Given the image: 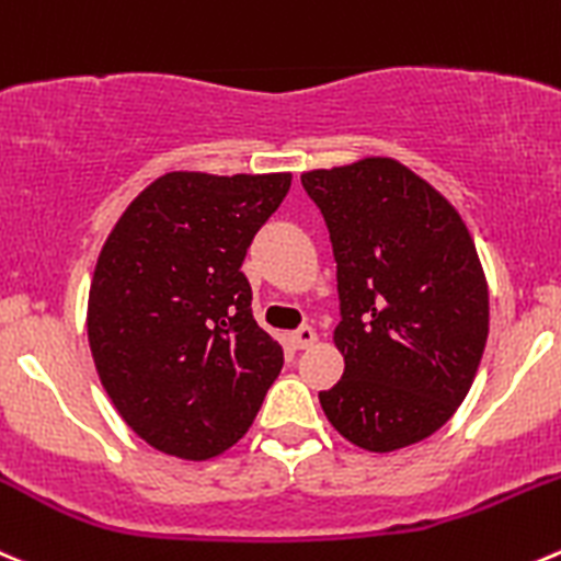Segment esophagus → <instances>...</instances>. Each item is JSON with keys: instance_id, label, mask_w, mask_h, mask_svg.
Masks as SVG:
<instances>
[{"instance_id": "esophagus-1", "label": "esophagus", "mask_w": 561, "mask_h": 561, "mask_svg": "<svg viewBox=\"0 0 561 561\" xmlns=\"http://www.w3.org/2000/svg\"><path fill=\"white\" fill-rule=\"evenodd\" d=\"M314 340H318V334H314L312 325H301V329H296V331H293V334H290L293 347H298V351H304V347H309Z\"/></svg>"}]
</instances>
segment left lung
Returning <instances> with one entry per match:
<instances>
[{
    "label": "left lung",
    "mask_w": 561,
    "mask_h": 561,
    "mask_svg": "<svg viewBox=\"0 0 561 561\" xmlns=\"http://www.w3.org/2000/svg\"><path fill=\"white\" fill-rule=\"evenodd\" d=\"M336 260L345 373L320 391L356 447L433 436L469 394L488 340V285L458 210L394 159L301 175Z\"/></svg>",
    "instance_id": "left-lung-1"
}]
</instances>
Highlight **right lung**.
<instances>
[{"label":"right lung","instance_id":"1","mask_svg":"<svg viewBox=\"0 0 561 561\" xmlns=\"http://www.w3.org/2000/svg\"><path fill=\"white\" fill-rule=\"evenodd\" d=\"M290 175L170 172L125 208L87 307L95 369L125 425L183 460L230 449L285 353L252 314L247 249Z\"/></svg>","mask_w":561,"mask_h":561}]
</instances>
